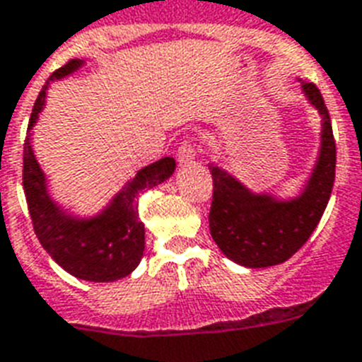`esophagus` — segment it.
<instances>
[{
    "label": "esophagus",
    "instance_id": "1",
    "mask_svg": "<svg viewBox=\"0 0 362 362\" xmlns=\"http://www.w3.org/2000/svg\"><path fill=\"white\" fill-rule=\"evenodd\" d=\"M196 156V145L189 139H185L181 145L177 147V160L179 164H187L189 160H192Z\"/></svg>",
    "mask_w": 362,
    "mask_h": 362
}]
</instances>
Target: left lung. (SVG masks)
Returning a JSON list of instances; mask_svg holds the SVG:
<instances>
[{
    "mask_svg": "<svg viewBox=\"0 0 362 362\" xmlns=\"http://www.w3.org/2000/svg\"><path fill=\"white\" fill-rule=\"evenodd\" d=\"M302 90L323 119L317 164L300 196L277 200L255 194L219 166H209L213 200L209 232L230 260L247 268H266L291 259L312 236L329 204L336 172V143L329 109L313 83Z\"/></svg>",
    "mask_w": 362,
    "mask_h": 362,
    "instance_id": "obj_1",
    "label": "left lung"
}]
</instances>
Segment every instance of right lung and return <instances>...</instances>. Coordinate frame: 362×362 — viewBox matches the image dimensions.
I'll use <instances>...</instances> for the list:
<instances>
[{
    "label": "right lung",
    "mask_w": 362,
    "mask_h": 362,
    "mask_svg": "<svg viewBox=\"0 0 362 362\" xmlns=\"http://www.w3.org/2000/svg\"><path fill=\"white\" fill-rule=\"evenodd\" d=\"M81 66V60H69L50 75L35 100L28 130L37 122L50 81L74 74ZM173 170L175 160L172 156L141 168L100 215L77 219L67 215L47 192V179L35 160L28 136L24 141L22 185L35 236L56 264L79 279L105 283L126 277L139 264L145 249V226L139 219L137 198L145 190L164 183Z\"/></svg>",
    "instance_id": "1"
}]
</instances>
